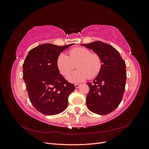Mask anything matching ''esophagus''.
I'll return each instance as SVG.
<instances>
[{
  "mask_svg": "<svg viewBox=\"0 0 149 149\" xmlns=\"http://www.w3.org/2000/svg\"><path fill=\"white\" fill-rule=\"evenodd\" d=\"M79 86H80V84H74V86H75L76 88H78L79 87Z\"/></svg>",
  "mask_w": 149,
  "mask_h": 149,
  "instance_id": "esophagus-1",
  "label": "esophagus"
}]
</instances>
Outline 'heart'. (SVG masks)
<instances>
[{
    "label": "heart",
    "mask_w": 149,
    "mask_h": 149,
    "mask_svg": "<svg viewBox=\"0 0 149 149\" xmlns=\"http://www.w3.org/2000/svg\"><path fill=\"white\" fill-rule=\"evenodd\" d=\"M78 70L67 76L71 83H79L87 78H94L100 73L102 68L101 56L96 53H92L84 47H76L70 49L68 55L61 53L58 56L56 65L60 73L66 76L74 68V64Z\"/></svg>",
    "instance_id": "b5f03b06"
}]
</instances>
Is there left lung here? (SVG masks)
<instances>
[{
	"mask_svg": "<svg viewBox=\"0 0 149 149\" xmlns=\"http://www.w3.org/2000/svg\"><path fill=\"white\" fill-rule=\"evenodd\" d=\"M81 45L97 53L102 63L97 77L92 83H87L89 87L87 106L94 113L108 114L123 100L127 79L125 63L118 51L109 44L96 41Z\"/></svg>",
	"mask_w": 149,
	"mask_h": 149,
	"instance_id": "left-lung-1",
	"label": "left lung"
}]
</instances>
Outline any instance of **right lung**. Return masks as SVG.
Here are the masks:
<instances>
[{"instance_id":"add662e5","label":"right lung","mask_w":149,"mask_h":149,"mask_svg":"<svg viewBox=\"0 0 149 149\" xmlns=\"http://www.w3.org/2000/svg\"><path fill=\"white\" fill-rule=\"evenodd\" d=\"M73 45H40L29 51L24 61L23 78L29 100L43 114L53 116L65 111L70 94L76 89L60 74L56 65L60 53Z\"/></svg>"}]
</instances>
